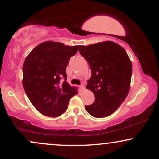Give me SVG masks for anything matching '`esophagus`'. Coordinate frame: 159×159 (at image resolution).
Segmentation results:
<instances>
[{
    "mask_svg": "<svg viewBox=\"0 0 159 159\" xmlns=\"http://www.w3.org/2000/svg\"><path fill=\"white\" fill-rule=\"evenodd\" d=\"M80 87H81V90H84V84L80 85Z\"/></svg>",
    "mask_w": 159,
    "mask_h": 159,
    "instance_id": "obj_1",
    "label": "esophagus"
}]
</instances>
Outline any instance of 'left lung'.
Returning a JSON list of instances; mask_svg holds the SVG:
<instances>
[{
  "instance_id": "1",
  "label": "left lung",
  "mask_w": 159,
  "mask_h": 159,
  "mask_svg": "<svg viewBox=\"0 0 159 159\" xmlns=\"http://www.w3.org/2000/svg\"><path fill=\"white\" fill-rule=\"evenodd\" d=\"M91 69L87 88L95 96L94 102L86 105L91 116L105 117L112 114L126 98L130 89L132 62L123 47L106 41L78 46Z\"/></svg>"
}]
</instances>
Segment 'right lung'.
Masks as SVG:
<instances>
[{"label":"right lung","mask_w":159,"mask_h":159,"mask_svg":"<svg viewBox=\"0 0 159 159\" xmlns=\"http://www.w3.org/2000/svg\"><path fill=\"white\" fill-rule=\"evenodd\" d=\"M78 50L77 45L46 41L33 49L24 62V89L32 105L43 115L56 117L63 114L70 98L78 93L66 81V72L69 59Z\"/></svg>","instance_id":"right-lung-1"}]
</instances>
